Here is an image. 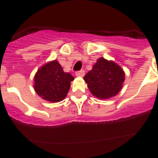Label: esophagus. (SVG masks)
<instances>
[{
	"mask_svg": "<svg viewBox=\"0 0 158 158\" xmlns=\"http://www.w3.org/2000/svg\"><path fill=\"white\" fill-rule=\"evenodd\" d=\"M84 75H85V71H84V70L77 71V72H76V76H77V77H83Z\"/></svg>",
	"mask_w": 158,
	"mask_h": 158,
	"instance_id": "esophagus-1",
	"label": "esophagus"
}]
</instances>
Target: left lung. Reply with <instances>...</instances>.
<instances>
[{
  "label": "left lung",
  "mask_w": 158,
  "mask_h": 158,
  "mask_svg": "<svg viewBox=\"0 0 158 158\" xmlns=\"http://www.w3.org/2000/svg\"><path fill=\"white\" fill-rule=\"evenodd\" d=\"M84 80L93 96L108 99L119 93L125 80V73L115 62L100 58L84 77Z\"/></svg>",
  "instance_id": "1"
}]
</instances>
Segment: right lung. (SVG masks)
<instances>
[{"label":"right lung","mask_w":158,"mask_h":158,"mask_svg":"<svg viewBox=\"0 0 158 158\" xmlns=\"http://www.w3.org/2000/svg\"><path fill=\"white\" fill-rule=\"evenodd\" d=\"M74 77L64 72L57 60L40 67L34 77V89L40 97L47 101L57 103L64 100Z\"/></svg>","instance_id":"obj_1"}]
</instances>
